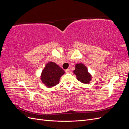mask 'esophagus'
<instances>
[{
	"mask_svg": "<svg viewBox=\"0 0 129 129\" xmlns=\"http://www.w3.org/2000/svg\"><path fill=\"white\" fill-rule=\"evenodd\" d=\"M65 72H66V73H69V72H70V69H66V71H65Z\"/></svg>",
	"mask_w": 129,
	"mask_h": 129,
	"instance_id": "34e87169",
	"label": "esophagus"
}]
</instances>
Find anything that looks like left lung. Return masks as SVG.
Returning a JSON list of instances; mask_svg holds the SVG:
<instances>
[{
  "mask_svg": "<svg viewBox=\"0 0 129 129\" xmlns=\"http://www.w3.org/2000/svg\"><path fill=\"white\" fill-rule=\"evenodd\" d=\"M75 69L73 73L76 75L77 80L80 82L88 84L91 81L92 76L88 71V68L83 63H80L75 64Z\"/></svg>",
  "mask_w": 129,
  "mask_h": 129,
  "instance_id": "8db88e82",
  "label": "left lung"
}]
</instances>
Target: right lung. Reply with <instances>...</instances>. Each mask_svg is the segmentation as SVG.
<instances>
[{
  "mask_svg": "<svg viewBox=\"0 0 129 129\" xmlns=\"http://www.w3.org/2000/svg\"><path fill=\"white\" fill-rule=\"evenodd\" d=\"M64 71L56 63L50 61L45 66L41 74L40 79L47 87L52 88L58 84Z\"/></svg>",
  "mask_w": 129,
  "mask_h": 129,
  "instance_id": "obj_1",
  "label": "right lung"
}]
</instances>
